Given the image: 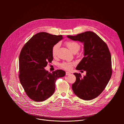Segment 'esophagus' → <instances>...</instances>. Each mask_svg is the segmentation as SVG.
Returning a JSON list of instances; mask_svg holds the SVG:
<instances>
[{"label": "esophagus", "instance_id": "obj_1", "mask_svg": "<svg viewBox=\"0 0 124 124\" xmlns=\"http://www.w3.org/2000/svg\"><path fill=\"white\" fill-rule=\"evenodd\" d=\"M71 74H70V73H69V72H66V76H69V75H70Z\"/></svg>", "mask_w": 124, "mask_h": 124}]
</instances>
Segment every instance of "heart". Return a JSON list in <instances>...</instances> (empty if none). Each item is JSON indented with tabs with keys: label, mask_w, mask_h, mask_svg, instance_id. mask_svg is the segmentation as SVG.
<instances>
[{
	"label": "heart",
	"mask_w": 124,
	"mask_h": 124,
	"mask_svg": "<svg viewBox=\"0 0 124 124\" xmlns=\"http://www.w3.org/2000/svg\"><path fill=\"white\" fill-rule=\"evenodd\" d=\"M66 45L72 52L78 51L80 48V45L77 42L68 41L66 43ZM59 46V44H56L52 48V54L53 56H55L57 55V51ZM74 63L72 62H63L61 64V67L65 70H70L74 65Z\"/></svg>",
	"instance_id": "b5f03b06"
}]
</instances>
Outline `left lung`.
I'll list each match as a JSON object with an SVG mask.
<instances>
[{
  "instance_id": "obj_1",
  "label": "left lung",
  "mask_w": 124,
  "mask_h": 124,
  "mask_svg": "<svg viewBox=\"0 0 124 124\" xmlns=\"http://www.w3.org/2000/svg\"><path fill=\"white\" fill-rule=\"evenodd\" d=\"M67 37L84 45V56L76 69L85 70L86 75L82 78L79 73L74 74L76 80L72 84L73 92L82 100L95 99L105 89L112 75L109 48L107 44L92 31H86L76 36L68 35Z\"/></svg>"
}]
</instances>
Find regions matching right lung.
I'll return each instance as SVG.
<instances>
[{
	"label": "right lung",
	"mask_w": 124,
	"mask_h": 124,
	"mask_svg": "<svg viewBox=\"0 0 124 124\" xmlns=\"http://www.w3.org/2000/svg\"><path fill=\"white\" fill-rule=\"evenodd\" d=\"M62 38L61 35L38 33L21 50L19 77L26 95L34 101H42L50 97L54 92L56 79L65 75L61 70L51 73L44 69L54 59L52 47Z\"/></svg>",
	"instance_id": "add662e5"
}]
</instances>
